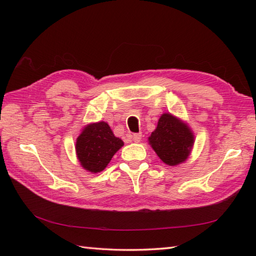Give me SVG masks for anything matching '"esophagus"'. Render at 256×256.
I'll return each mask as SVG.
<instances>
[{"mask_svg": "<svg viewBox=\"0 0 256 256\" xmlns=\"http://www.w3.org/2000/svg\"><path fill=\"white\" fill-rule=\"evenodd\" d=\"M140 140H142V134L138 133V134H134L133 135V140L135 143H140Z\"/></svg>", "mask_w": 256, "mask_h": 256, "instance_id": "34e87169", "label": "esophagus"}]
</instances>
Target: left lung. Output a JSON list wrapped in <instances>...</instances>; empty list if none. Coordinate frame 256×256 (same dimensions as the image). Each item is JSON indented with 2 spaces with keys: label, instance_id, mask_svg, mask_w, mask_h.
<instances>
[{
  "label": "left lung",
  "instance_id": "1",
  "mask_svg": "<svg viewBox=\"0 0 256 256\" xmlns=\"http://www.w3.org/2000/svg\"><path fill=\"white\" fill-rule=\"evenodd\" d=\"M150 145L166 165L176 166L188 158L194 136L188 125L170 113H164L148 138Z\"/></svg>",
  "mask_w": 256,
  "mask_h": 256
}]
</instances>
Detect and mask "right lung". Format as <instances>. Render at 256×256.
Masks as SVG:
<instances>
[{
    "mask_svg": "<svg viewBox=\"0 0 256 256\" xmlns=\"http://www.w3.org/2000/svg\"><path fill=\"white\" fill-rule=\"evenodd\" d=\"M123 145L121 138L114 136L108 124L101 121L88 124L82 130L76 142V153L86 170L100 172Z\"/></svg>",
    "mask_w": 256,
    "mask_h": 256,
    "instance_id": "obj_1",
    "label": "right lung"
}]
</instances>
